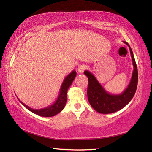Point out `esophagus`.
<instances>
[{
  "label": "esophagus",
  "mask_w": 152,
  "mask_h": 152,
  "mask_svg": "<svg viewBox=\"0 0 152 152\" xmlns=\"http://www.w3.org/2000/svg\"><path fill=\"white\" fill-rule=\"evenodd\" d=\"M86 68V65H84V64H80V65H79L78 66V68H77V69H78V73L79 74H82Z\"/></svg>",
  "instance_id": "1"
}]
</instances>
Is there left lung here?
Returning a JSON list of instances; mask_svg holds the SVG:
<instances>
[{"label":"left lung","instance_id":"8db88e82","mask_svg":"<svg viewBox=\"0 0 152 152\" xmlns=\"http://www.w3.org/2000/svg\"><path fill=\"white\" fill-rule=\"evenodd\" d=\"M123 42L129 48L134 69L129 84L122 93L117 94L109 93L102 87L91 72L85 70L84 72L88 79L87 96L89 103L95 110L102 114H109L122 109L133 99L137 89L138 72L134 56L129 45L126 42Z\"/></svg>","mask_w":152,"mask_h":152}]
</instances>
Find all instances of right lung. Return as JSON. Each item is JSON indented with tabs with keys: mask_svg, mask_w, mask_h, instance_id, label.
I'll list each match as a JSON object with an SVG mask.
<instances>
[{
	"mask_svg": "<svg viewBox=\"0 0 152 152\" xmlns=\"http://www.w3.org/2000/svg\"><path fill=\"white\" fill-rule=\"evenodd\" d=\"M76 76V72L75 70H73L64 78L62 84H61L60 93L58 94L57 99L50 106L43 108V109H33L32 108L28 107L27 105L25 104L20 100L19 101L20 102V103L23 105L25 108H27L28 110H29L31 112L35 113V114L39 115V116L45 117L55 116V115L58 114L59 113H60L64 109V108L65 107L67 101V92H68L69 87L71 86Z\"/></svg>",
	"mask_w": 152,
	"mask_h": 152,
	"instance_id": "right-lung-1",
	"label": "right lung"
}]
</instances>
